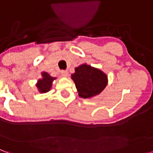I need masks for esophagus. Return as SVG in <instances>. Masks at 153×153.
I'll return each mask as SVG.
<instances>
[{"label": "esophagus", "mask_w": 153, "mask_h": 153, "mask_svg": "<svg viewBox=\"0 0 153 153\" xmlns=\"http://www.w3.org/2000/svg\"><path fill=\"white\" fill-rule=\"evenodd\" d=\"M61 75L63 76H65V77H66V76H68V71L62 70V71H61Z\"/></svg>", "instance_id": "esophagus-1"}]
</instances>
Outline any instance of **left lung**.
<instances>
[{"instance_id":"1","label":"left lung","mask_w":153,"mask_h":153,"mask_svg":"<svg viewBox=\"0 0 153 153\" xmlns=\"http://www.w3.org/2000/svg\"><path fill=\"white\" fill-rule=\"evenodd\" d=\"M71 78L75 83L78 95L82 98L100 94L108 84V76L105 73L86 64L76 67Z\"/></svg>"}]
</instances>
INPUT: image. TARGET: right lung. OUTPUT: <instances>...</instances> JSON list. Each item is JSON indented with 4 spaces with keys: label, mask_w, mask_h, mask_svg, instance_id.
Segmentation results:
<instances>
[{
    "label": "right lung",
    "mask_w": 153,
    "mask_h": 153,
    "mask_svg": "<svg viewBox=\"0 0 153 153\" xmlns=\"http://www.w3.org/2000/svg\"><path fill=\"white\" fill-rule=\"evenodd\" d=\"M41 76H42V78L37 80L36 85L40 93H45L50 90V88H52L53 81L56 80V78L51 76L48 73H45V72H43L41 73Z\"/></svg>",
    "instance_id": "obj_1"
}]
</instances>
